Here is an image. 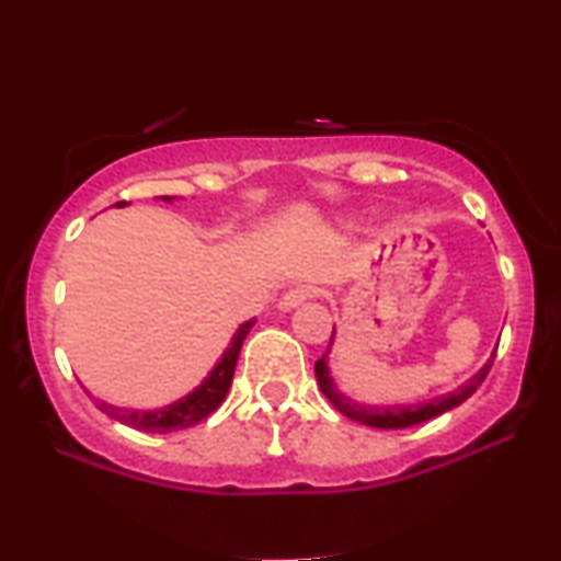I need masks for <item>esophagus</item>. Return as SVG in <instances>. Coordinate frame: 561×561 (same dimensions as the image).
I'll return each instance as SVG.
<instances>
[{
    "label": "esophagus",
    "instance_id": "1",
    "mask_svg": "<svg viewBox=\"0 0 561 561\" xmlns=\"http://www.w3.org/2000/svg\"><path fill=\"white\" fill-rule=\"evenodd\" d=\"M313 294H317V290H313L311 286L290 288V290H286V294H283V298L278 301V309L280 311H294L306 301V298H311Z\"/></svg>",
    "mask_w": 561,
    "mask_h": 561
}]
</instances>
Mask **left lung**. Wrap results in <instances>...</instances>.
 <instances>
[{
	"instance_id": "obj_1",
	"label": "left lung",
	"mask_w": 561,
	"mask_h": 561,
	"mask_svg": "<svg viewBox=\"0 0 561 561\" xmlns=\"http://www.w3.org/2000/svg\"><path fill=\"white\" fill-rule=\"evenodd\" d=\"M334 336H336V329L332 332V340H329V350L324 352V357L317 359V365H313V373H317V382H319L321 393L329 398V403H332L334 409L342 413V416H347L352 421H359V424L373 426V428H409V426L424 424V421H428V419L442 416V413H447L451 409H457V405L465 403L467 398H470L474 390H478L480 382L485 380L490 365H493L495 350H497V344H495L493 355L485 359V365H482L470 380L462 382V386L449 390V393L434 396V398H428V401H421V403L367 405V403L355 401V398L344 396L342 390L336 388V382L332 378V370H329V355H332Z\"/></svg>"
}]
</instances>
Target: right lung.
<instances>
[{
  "label": "right lung",
  "instance_id": "obj_1",
  "mask_svg": "<svg viewBox=\"0 0 561 561\" xmlns=\"http://www.w3.org/2000/svg\"><path fill=\"white\" fill-rule=\"evenodd\" d=\"M163 202L173 204V196H160ZM127 202H119L117 206H125ZM255 327V319L244 321V324L237 327V332L229 340V347L221 352L217 365L211 367L209 375L198 382V386L191 390V393L181 396L179 401L160 405V409H119V405H112L106 401H94L99 403L106 416H112L119 424L133 426L137 432H150V434H165V432H179V428H188L198 424V421L209 416L225 401L229 386H232V375L237 367V357H240L244 336L250 334V329Z\"/></svg>",
  "mask_w": 561,
  "mask_h": 561
}]
</instances>
